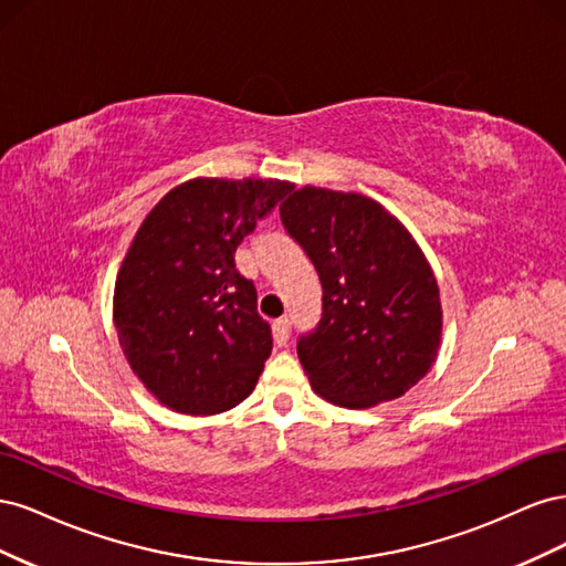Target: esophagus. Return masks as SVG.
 Returning a JSON list of instances; mask_svg holds the SVG:
<instances>
[{
  "mask_svg": "<svg viewBox=\"0 0 566 566\" xmlns=\"http://www.w3.org/2000/svg\"><path fill=\"white\" fill-rule=\"evenodd\" d=\"M290 328H293V323H290V318H279L276 323H273V339H276L279 347L287 345Z\"/></svg>",
  "mask_w": 566,
  "mask_h": 566,
  "instance_id": "1",
  "label": "esophagus"
}]
</instances>
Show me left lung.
Masks as SVG:
<instances>
[{"label":"left lung","instance_id":"obj_1","mask_svg":"<svg viewBox=\"0 0 566 566\" xmlns=\"http://www.w3.org/2000/svg\"><path fill=\"white\" fill-rule=\"evenodd\" d=\"M279 212L323 290L316 328L297 337L312 387L345 408L399 399L430 370L441 339L439 287L424 254L366 196L304 186Z\"/></svg>","mask_w":566,"mask_h":566}]
</instances>
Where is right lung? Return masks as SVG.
Here are the masks:
<instances>
[{
    "label": "right lung",
    "mask_w": 566,
    "mask_h": 566,
    "mask_svg": "<svg viewBox=\"0 0 566 566\" xmlns=\"http://www.w3.org/2000/svg\"><path fill=\"white\" fill-rule=\"evenodd\" d=\"M290 191L273 179L186 181L134 238L115 285L117 337L139 380L179 413L233 408L260 378L271 325L233 254Z\"/></svg>",
    "instance_id": "1"
}]
</instances>
